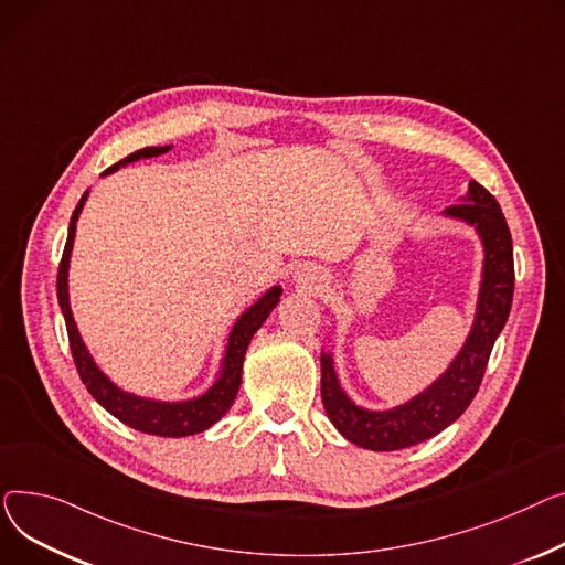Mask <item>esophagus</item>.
Wrapping results in <instances>:
<instances>
[{
    "label": "esophagus",
    "instance_id": "esophagus-1",
    "mask_svg": "<svg viewBox=\"0 0 565 565\" xmlns=\"http://www.w3.org/2000/svg\"><path fill=\"white\" fill-rule=\"evenodd\" d=\"M296 280L301 282L303 287H308V289H319V287H321V282H323V276H321L317 269L303 267V269H298V271H296Z\"/></svg>",
    "mask_w": 565,
    "mask_h": 565
}]
</instances>
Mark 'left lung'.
<instances>
[{
	"label": "left lung",
	"mask_w": 565,
	"mask_h": 565,
	"mask_svg": "<svg viewBox=\"0 0 565 565\" xmlns=\"http://www.w3.org/2000/svg\"><path fill=\"white\" fill-rule=\"evenodd\" d=\"M443 214L472 225L483 244V278L472 330L440 379L411 402L390 411L355 406L338 381L333 355L321 353V402L326 415L358 447L372 451L406 449L438 436L454 424L472 404L494 340L509 319L515 271L513 242L502 207L490 191L472 180L468 195Z\"/></svg>",
	"instance_id": "1"
}]
</instances>
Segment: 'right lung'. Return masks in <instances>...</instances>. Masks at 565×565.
Segmentation results:
<instances>
[{
    "mask_svg": "<svg viewBox=\"0 0 565 565\" xmlns=\"http://www.w3.org/2000/svg\"><path fill=\"white\" fill-rule=\"evenodd\" d=\"M169 150H171V146L137 150V152L127 154L122 161L114 163L111 169H107L103 175H109V173L118 171L120 166H127L131 161L157 157V154H163ZM86 198H88V191L82 195V201L77 203V207L73 212L71 227H68V242H65L63 257L58 264V276H56L58 306H61V312L65 319V328H68L71 351H73V360H75V367L79 372V379L99 406H103L107 413H111L116 419H120L122 424L141 430V434L161 436V438H184V436H193V434H203L205 428L216 424L230 411V406L235 404V396L242 385L246 349H248L253 335L257 333V328L267 321L271 310L278 306L282 287H271L235 321V326H232L225 355L221 360L218 379L205 394L195 396V399H186V402H154V399H146V396L129 394V392L120 390L118 385H114L103 374V370L97 367L86 344L82 342V335H79L77 323L73 319V310H71L68 267H71V253H73V242H75L77 218L84 210Z\"/></svg>",
    "mask_w": 565,
    "mask_h": 565,
    "instance_id": "1",
    "label": "right lung"
}]
</instances>
